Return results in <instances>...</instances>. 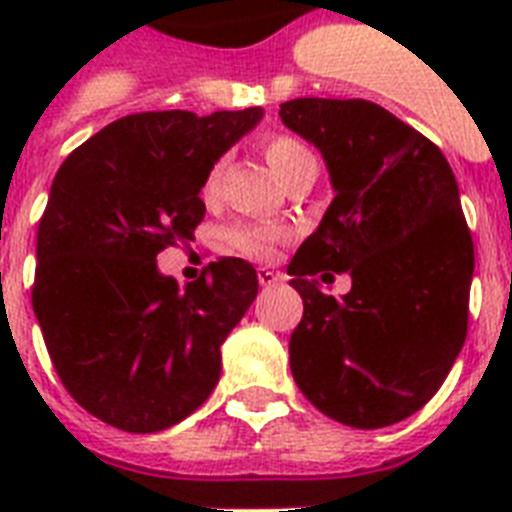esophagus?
<instances>
[{
    "label": "esophagus",
    "mask_w": 512,
    "mask_h": 512,
    "mask_svg": "<svg viewBox=\"0 0 512 512\" xmlns=\"http://www.w3.org/2000/svg\"><path fill=\"white\" fill-rule=\"evenodd\" d=\"M257 281H260V287H276L284 281V273L271 271V268H257Z\"/></svg>",
    "instance_id": "esophagus-1"
}]
</instances>
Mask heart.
Listing matches in <instances>:
<instances>
[{
	"label": "heart",
	"instance_id": "obj_1",
	"mask_svg": "<svg viewBox=\"0 0 512 512\" xmlns=\"http://www.w3.org/2000/svg\"><path fill=\"white\" fill-rule=\"evenodd\" d=\"M313 159L311 151L295 138H287V135H276V138L265 140V162L276 172L279 180L289 175V172L300 167L303 162ZM217 177H220V164H215L212 170L204 177V185H201V193L204 196H212L217 191ZM279 239V231H268V228H249V225H241V228H233L228 233V241L231 247L241 255L249 257H268L273 249V241Z\"/></svg>",
	"mask_w": 512,
	"mask_h": 512
}]
</instances>
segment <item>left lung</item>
I'll return each mask as SVG.
<instances>
[{"label": "left lung", "mask_w": 512, "mask_h": 512, "mask_svg": "<svg viewBox=\"0 0 512 512\" xmlns=\"http://www.w3.org/2000/svg\"><path fill=\"white\" fill-rule=\"evenodd\" d=\"M279 116L319 148L335 191L287 268L303 297L289 366L319 412L385 428L428 404L468 335L460 188L444 154L377 103L297 98ZM329 270L349 273L348 296L320 292Z\"/></svg>", "instance_id": "obj_1"}]
</instances>
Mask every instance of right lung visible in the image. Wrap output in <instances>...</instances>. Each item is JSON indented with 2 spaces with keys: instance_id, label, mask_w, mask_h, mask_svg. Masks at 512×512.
I'll return each mask as SVG.
<instances>
[{
  "instance_id": "right-lung-1",
  "label": "right lung",
  "mask_w": 512,
  "mask_h": 512,
  "mask_svg": "<svg viewBox=\"0 0 512 512\" xmlns=\"http://www.w3.org/2000/svg\"><path fill=\"white\" fill-rule=\"evenodd\" d=\"M263 108L116 119L52 180L36 236L34 313L55 372L98 420L156 433L220 380V345L257 297L247 260L223 257L180 287L156 255L204 220L201 185Z\"/></svg>"
}]
</instances>
